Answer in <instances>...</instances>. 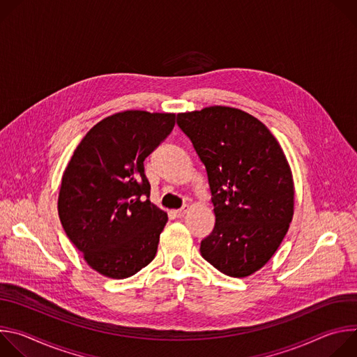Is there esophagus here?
<instances>
[{
    "label": "esophagus",
    "mask_w": 357,
    "mask_h": 357,
    "mask_svg": "<svg viewBox=\"0 0 357 357\" xmlns=\"http://www.w3.org/2000/svg\"><path fill=\"white\" fill-rule=\"evenodd\" d=\"M189 211V208L188 206H185V208H182V209H179V211H174L172 213L175 215V218H183L185 215H186V212Z\"/></svg>",
    "instance_id": "1"
}]
</instances>
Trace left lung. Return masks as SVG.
Masks as SVG:
<instances>
[{"mask_svg":"<svg viewBox=\"0 0 357 357\" xmlns=\"http://www.w3.org/2000/svg\"><path fill=\"white\" fill-rule=\"evenodd\" d=\"M205 164L216 218L200 254L220 273L244 278L263 268L294 216V178L271 131L251 114L211 106L178 114Z\"/></svg>","mask_w":357,"mask_h":357,"instance_id":"left-lung-1","label":"left lung"}]
</instances>
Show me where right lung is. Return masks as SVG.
I'll list each match as a JSON object with an SVG mask.
<instances>
[{
  "instance_id": "right-lung-1",
  "label": "right lung",
  "mask_w": 357,
  "mask_h": 357,
  "mask_svg": "<svg viewBox=\"0 0 357 357\" xmlns=\"http://www.w3.org/2000/svg\"><path fill=\"white\" fill-rule=\"evenodd\" d=\"M176 114L126 110L98 121L76 146L58 196L61 223L84 261L123 280L154 260L168 215L149 197L144 160Z\"/></svg>"
}]
</instances>
